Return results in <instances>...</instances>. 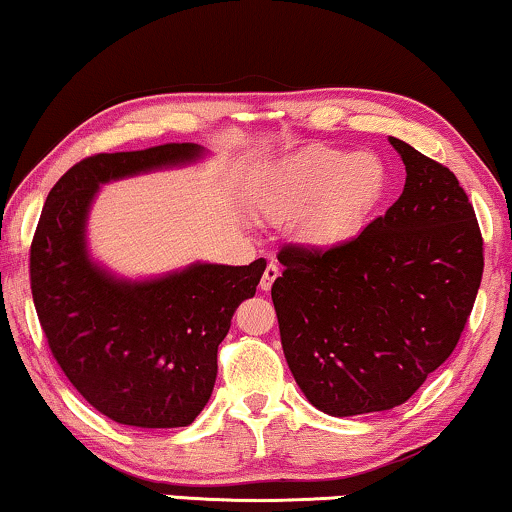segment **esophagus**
Wrapping results in <instances>:
<instances>
[{
	"label": "esophagus",
	"instance_id": "esophagus-1",
	"mask_svg": "<svg viewBox=\"0 0 512 512\" xmlns=\"http://www.w3.org/2000/svg\"><path fill=\"white\" fill-rule=\"evenodd\" d=\"M277 277H279V265L270 261L268 268H265V272H263V277H261V284H258V286H261V291L268 293L272 284H274V279H277Z\"/></svg>",
	"mask_w": 512,
	"mask_h": 512
}]
</instances>
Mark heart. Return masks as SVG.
<instances>
[{"label": "heart", "instance_id": "b5f03b06", "mask_svg": "<svg viewBox=\"0 0 512 512\" xmlns=\"http://www.w3.org/2000/svg\"><path fill=\"white\" fill-rule=\"evenodd\" d=\"M388 191V170L372 152L344 154L332 147H309L284 161L258 196L270 221H295L300 240L330 249L353 240Z\"/></svg>", "mask_w": 512, "mask_h": 512}]
</instances>
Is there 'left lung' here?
Segmentation results:
<instances>
[{
  "mask_svg": "<svg viewBox=\"0 0 512 512\" xmlns=\"http://www.w3.org/2000/svg\"><path fill=\"white\" fill-rule=\"evenodd\" d=\"M390 145L406 184L383 217L337 247L277 254L286 362L309 402L337 418L404 404L455 351L483 277V235L453 170Z\"/></svg>",
  "mask_w": 512,
  "mask_h": 512,
  "instance_id": "obj_1",
  "label": "left lung"
}]
</instances>
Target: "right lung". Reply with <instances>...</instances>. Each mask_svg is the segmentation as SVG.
Segmentation results:
<instances>
[{"label": "right lung", "instance_id": "right-lung-1", "mask_svg": "<svg viewBox=\"0 0 512 512\" xmlns=\"http://www.w3.org/2000/svg\"><path fill=\"white\" fill-rule=\"evenodd\" d=\"M201 154V145L166 143L87 157L50 189L36 226L29 284L50 353L73 388L120 425L166 429L196 420L217 379V348L265 270L263 258L194 263L127 281L87 256V212L101 184Z\"/></svg>", "mask_w": 512, "mask_h": 512}]
</instances>
